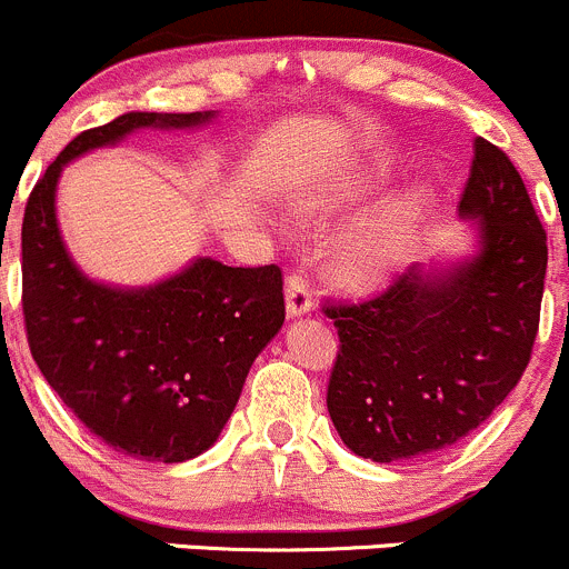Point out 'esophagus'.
Here are the masks:
<instances>
[{
	"mask_svg": "<svg viewBox=\"0 0 569 569\" xmlns=\"http://www.w3.org/2000/svg\"><path fill=\"white\" fill-rule=\"evenodd\" d=\"M284 292H287V315H303L312 309V287H309L307 277L298 271H292L284 282Z\"/></svg>",
	"mask_w": 569,
	"mask_h": 569,
	"instance_id": "esophagus-1",
	"label": "esophagus"
}]
</instances>
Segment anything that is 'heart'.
I'll list each match as a JSON object with an SVG mask.
<instances>
[{"mask_svg": "<svg viewBox=\"0 0 569 569\" xmlns=\"http://www.w3.org/2000/svg\"><path fill=\"white\" fill-rule=\"evenodd\" d=\"M429 193H415L398 207H392L387 216L376 218V221L365 223L353 234L342 240L340 251H337V273L342 282L359 287H376L385 282L398 262L403 260L412 240L415 221L423 212Z\"/></svg>", "mask_w": 569, "mask_h": 569, "instance_id": "heart-1", "label": "heart"}]
</instances>
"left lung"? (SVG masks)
<instances>
[{
	"label": "left lung",
	"instance_id": "left-lung-1",
	"mask_svg": "<svg viewBox=\"0 0 569 569\" xmlns=\"http://www.w3.org/2000/svg\"><path fill=\"white\" fill-rule=\"evenodd\" d=\"M459 212L481 251L420 268L365 301H326L340 348L326 407L340 440L373 462L418 459L478 429L520 381L539 331L548 234L520 171L476 138Z\"/></svg>",
	"mask_w": 569,
	"mask_h": 569
}]
</instances>
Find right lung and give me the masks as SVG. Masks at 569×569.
I'll return each mask as SVG.
<instances>
[{
    "instance_id": "obj_1",
    "label": "right lung",
    "mask_w": 569,
    "mask_h": 569,
    "mask_svg": "<svg viewBox=\"0 0 569 569\" xmlns=\"http://www.w3.org/2000/svg\"><path fill=\"white\" fill-rule=\"evenodd\" d=\"M212 112H127L77 134L32 188L21 223V309L36 365L66 407L116 451L184 462L218 440L257 353L284 323L279 266L196 260L116 290L82 277L58 232L63 166L140 127H196Z\"/></svg>"
}]
</instances>
